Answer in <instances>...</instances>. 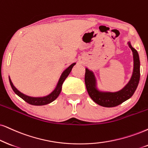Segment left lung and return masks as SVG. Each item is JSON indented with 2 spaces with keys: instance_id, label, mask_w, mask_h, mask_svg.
Listing matches in <instances>:
<instances>
[{
  "instance_id": "1",
  "label": "left lung",
  "mask_w": 148,
  "mask_h": 148,
  "mask_svg": "<svg viewBox=\"0 0 148 148\" xmlns=\"http://www.w3.org/2000/svg\"><path fill=\"white\" fill-rule=\"evenodd\" d=\"M128 44L133 55V72L128 83L121 90L111 92L99 90L97 87L96 78L94 73L85 68V82L87 92L90 98L99 105L104 107H114L128 100L132 96L139 85L140 79V61L139 54L132 47L130 42Z\"/></svg>"
}]
</instances>
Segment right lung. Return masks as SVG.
Returning a JSON list of instances; mask_svg holds the SVG:
<instances>
[{
	"label": "right lung",
	"instance_id": "1",
	"mask_svg": "<svg viewBox=\"0 0 148 148\" xmlns=\"http://www.w3.org/2000/svg\"><path fill=\"white\" fill-rule=\"evenodd\" d=\"M76 65V63H73L72 64H71L70 66L68 67V68H66L65 70L63 71L61 74V75L59 78V80H58V83L56 85L53 91H52L51 93H49V94L47 95V96H42V97H32L27 96V95L24 94L22 92H20L19 90L16 89V87L14 85V84L12 82V80H11L10 77L9 76V83H10L11 87H12L13 91H14L16 94L18 95V96L20 97L22 99L27 102V103H29L31 105H35V106H42V105H46V104L51 103L52 102H53L54 100H55L57 98V97L59 96L60 94L61 89H62V85L65 80V78L68 77L70 73L72 71V69L74 65Z\"/></svg>",
	"mask_w": 148,
	"mask_h": 148
}]
</instances>
